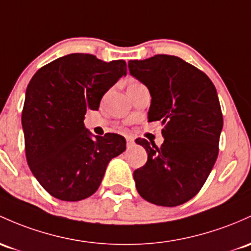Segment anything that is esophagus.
<instances>
[{"instance_id":"1","label":"esophagus","mask_w":251,"mask_h":251,"mask_svg":"<svg viewBox=\"0 0 251 251\" xmlns=\"http://www.w3.org/2000/svg\"><path fill=\"white\" fill-rule=\"evenodd\" d=\"M126 144H127V148L133 147L134 144V140L131 138V137H126Z\"/></svg>"}]
</instances>
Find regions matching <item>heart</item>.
<instances>
[{
	"mask_svg": "<svg viewBox=\"0 0 251 251\" xmlns=\"http://www.w3.org/2000/svg\"><path fill=\"white\" fill-rule=\"evenodd\" d=\"M138 84H142V83H140V82H138V81H136V79H131L130 83H128V88L134 87V85H138Z\"/></svg>",
	"mask_w": 251,
	"mask_h": 251,
	"instance_id": "obj_1",
	"label": "heart"
}]
</instances>
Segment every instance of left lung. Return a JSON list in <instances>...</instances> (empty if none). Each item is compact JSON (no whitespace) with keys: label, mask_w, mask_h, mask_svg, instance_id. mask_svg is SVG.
Wrapping results in <instances>:
<instances>
[{"label":"left lung","mask_w":251,"mask_h":251,"mask_svg":"<svg viewBox=\"0 0 251 251\" xmlns=\"http://www.w3.org/2000/svg\"><path fill=\"white\" fill-rule=\"evenodd\" d=\"M130 74L151 95L149 121L161 120L164 142L137 139L148 152L134 170L139 195L158 206L182 205L198 194L218 157L223 114L214 84L201 70L176 56L130 60Z\"/></svg>","instance_id":"8db88e82"}]
</instances>
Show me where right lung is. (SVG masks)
<instances>
[{
	"label": "right lung",
	"instance_id": "right-lung-1",
	"mask_svg": "<svg viewBox=\"0 0 251 251\" xmlns=\"http://www.w3.org/2000/svg\"><path fill=\"white\" fill-rule=\"evenodd\" d=\"M125 75V60L71 53L40 68L29 81L21 117L26 158L52 197L79 201L93 195L109 161L126 150L123 136L93 138L83 123L88 109L98 111L104 93Z\"/></svg>",
	"mask_w": 251,
	"mask_h": 251
}]
</instances>
